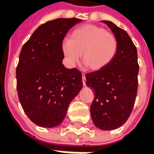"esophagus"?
I'll use <instances>...</instances> for the list:
<instances>
[{
  "label": "esophagus",
  "instance_id": "obj_1",
  "mask_svg": "<svg viewBox=\"0 0 154 154\" xmlns=\"http://www.w3.org/2000/svg\"><path fill=\"white\" fill-rule=\"evenodd\" d=\"M82 83H83V86H86V75L85 73H82Z\"/></svg>",
  "mask_w": 154,
  "mask_h": 154
}]
</instances>
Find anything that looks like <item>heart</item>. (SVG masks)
Returning a JSON list of instances; mask_svg holds the SVG:
<instances>
[{
    "label": "heart",
    "instance_id": "b5f03b06",
    "mask_svg": "<svg viewBox=\"0 0 154 154\" xmlns=\"http://www.w3.org/2000/svg\"><path fill=\"white\" fill-rule=\"evenodd\" d=\"M119 48L116 35L96 25H85L71 33L69 40L62 44V52L70 66L80 60L90 70L100 71L113 61Z\"/></svg>",
    "mask_w": 154,
    "mask_h": 154
}]
</instances>
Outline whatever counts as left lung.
<instances>
[{
    "mask_svg": "<svg viewBox=\"0 0 154 154\" xmlns=\"http://www.w3.org/2000/svg\"><path fill=\"white\" fill-rule=\"evenodd\" d=\"M118 39L117 54L104 69L86 74V84L95 93L90 106L96 127L116 129L129 119L138 90L137 48L125 30L114 23L102 20Z\"/></svg>",
    "mask_w": 154,
    "mask_h": 154,
    "instance_id": "1",
    "label": "left lung"
}]
</instances>
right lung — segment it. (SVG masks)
<instances>
[{
	"mask_svg": "<svg viewBox=\"0 0 154 154\" xmlns=\"http://www.w3.org/2000/svg\"><path fill=\"white\" fill-rule=\"evenodd\" d=\"M81 21L58 18L46 22L21 48L16 67L19 100L29 119L40 127L59 125L70 102L82 88L80 71L68 69L62 63L63 40Z\"/></svg>",
	"mask_w": 154,
	"mask_h": 154,
	"instance_id": "right-lung-1",
	"label": "right lung"
}]
</instances>
